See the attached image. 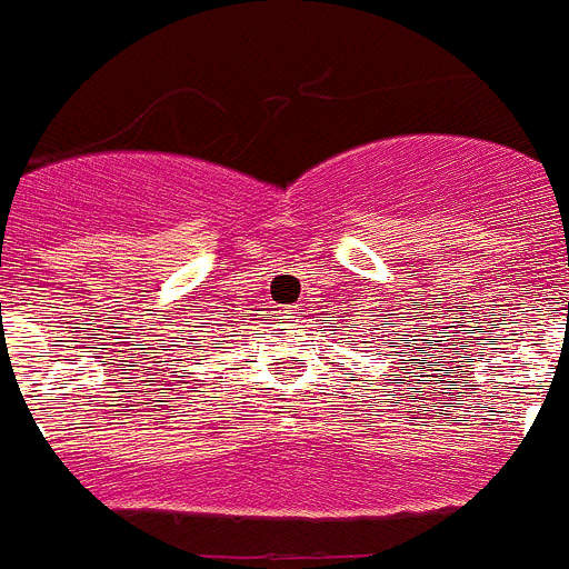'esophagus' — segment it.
I'll list each match as a JSON object with an SVG mask.
<instances>
[{"instance_id": "1", "label": "esophagus", "mask_w": 569, "mask_h": 569, "mask_svg": "<svg viewBox=\"0 0 569 569\" xmlns=\"http://www.w3.org/2000/svg\"><path fill=\"white\" fill-rule=\"evenodd\" d=\"M284 319H299V316H296V312H299V307H284Z\"/></svg>"}]
</instances>
